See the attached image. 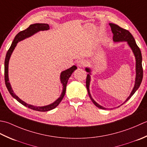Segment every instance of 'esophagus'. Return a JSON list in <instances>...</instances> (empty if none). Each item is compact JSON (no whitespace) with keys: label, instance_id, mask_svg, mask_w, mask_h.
Instances as JSON below:
<instances>
[{"label":"esophagus","instance_id":"34e87169","mask_svg":"<svg viewBox=\"0 0 147 147\" xmlns=\"http://www.w3.org/2000/svg\"><path fill=\"white\" fill-rule=\"evenodd\" d=\"M87 63L88 62H87V61L85 60V59H80V60H79L77 62V66L79 67L82 68L87 65Z\"/></svg>","mask_w":147,"mask_h":147}]
</instances>
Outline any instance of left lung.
Listing matches in <instances>:
<instances>
[{"label":"left lung","instance_id":"obj_1","mask_svg":"<svg viewBox=\"0 0 147 147\" xmlns=\"http://www.w3.org/2000/svg\"><path fill=\"white\" fill-rule=\"evenodd\" d=\"M109 25L111 27L112 32L113 33V40L114 42H123L125 41L127 42V44L131 49H132L133 52L135 56L136 59V79H135V84H134V88L133 89L132 91H131L130 95L129 96L128 98L126 99V100L125 101V103L127 101H128L131 98V96L134 94V92L136 91L139 88V87L142 83V79H143V67H142V53L139 48V47L137 46V44L134 40L133 35H131V33L128 30L122 28L120 27L119 26L115 25L113 23H109ZM86 71L89 74L87 76L86 78V88L88 89L89 96L90 97L91 101H92L96 106L99 109H107L106 108L103 107L102 106L98 104L96 101L92 99L91 95L89 92V84H90L91 80V69L89 68H86ZM123 103V104H124ZM122 104V105H123Z\"/></svg>","mask_w":147,"mask_h":147}]
</instances>
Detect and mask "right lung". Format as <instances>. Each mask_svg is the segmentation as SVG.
<instances>
[{
    "mask_svg": "<svg viewBox=\"0 0 147 147\" xmlns=\"http://www.w3.org/2000/svg\"><path fill=\"white\" fill-rule=\"evenodd\" d=\"M49 26L48 24L35 23V24H33V25H30L29 27L25 29V30L21 31L20 32H19L18 34L16 35V37H14V39L13 42H12L11 47H9V50L7 51L6 56H5V62H4L5 83V86H6L7 88V90L9 91V92L11 95L14 98L16 99V100L18 101V102H20L21 104H22L23 105L28 107V108H29V109H30L32 110H36V111H38V112L49 111V110L54 109L55 108H56L57 106L58 105L65 96V92H66V88H67V84L68 79L70 77L71 75L72 74L74 70H76L77 69V67L76 66L74 65L71 68H68V69L66 70L65 71H63L61 73L60 80H61V82L62 86H63V90L61 92V94L60 95L59 98H58V99H57L55 102L49 105H46V106H44V107H37V106L27 104L26 103H25V101H23V100H21V99L18 96H17L14 94V91H13V89H12L10 83H9V76H8L9 61V59H10V57L11 56L12 53L13 52L15 47L16 46L17 43L18 42H20L21 40H23L26 38L30 37V36L35 34V33H37L38 32L47 30H49Z\"/></svg>",
    "mask_w": 147,
    "mask_h": 147,
    "instance_id": "add662e5",
    "label": "right lung"
}]
</instances>
